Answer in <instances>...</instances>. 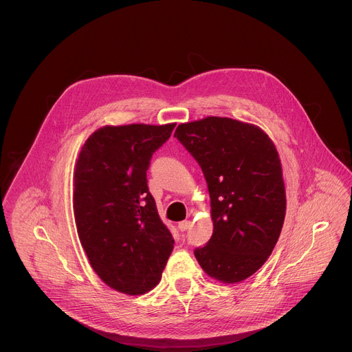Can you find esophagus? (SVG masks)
Here are the masks:
<instances>
[{
	"instance_id": "34e87169",
	"label": "esophagus",
	"mask_w": 352,
	"mask_h": 352,
	"mask_svg": "<svg viewBox=\"0 0 352 352\" xmlns=\"http://www.w3.org/2000/svg\"><path fill=\"white\" fill-rule=\"evenodd\" d=\"M177 227H179V230H180L182 232H184V231H187L188 228H190V227H192V223H190V221H188V220H184V221H180Z\"/></svg>"
}]
</instances>
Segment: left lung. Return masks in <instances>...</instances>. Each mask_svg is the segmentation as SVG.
Returning <instances> with one entry per match:
<instances>
[{
    "label": "left lung",
    "mask_w": 352,
    "mask_h": 352,
    "mask_svg": "<svg viewBox=\"0 0 352 352\" xmlns=\"http://www.w3.org/2000/svg\"><path fill=\"white\" fill-rule=\"evenodd\" d=\"M175 137L200 165L211 200L212 235L195 256L224 283L250 278L280 235L286 195L278 151L252 124L207 117L180 124Z\"/></svg>",
    "instance_id": "8db88e82"
}]
</instances>
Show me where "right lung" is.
Masks as SVG:
<instances>
[{"mask_svg":"<svg viewBox=\"0 0 352 352\" xmlns=\"http://www.w3.org/2000/svg\"><path fill=\"white\" fill-rule=\"evenodd\" d=\"M175 125L104 126L78 153L73 192L78 238L94 272L121 293L152 290L173 251L146 170Z\"/></svg>","mask_w":352,"mask_h":352,"instance_id":"right-lung-1","label":"right lung"}]
</instances>
